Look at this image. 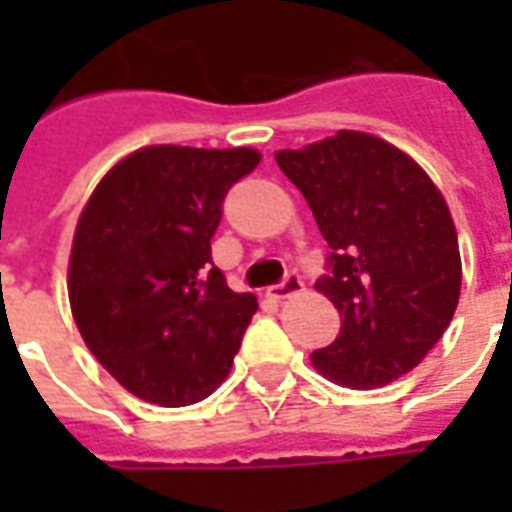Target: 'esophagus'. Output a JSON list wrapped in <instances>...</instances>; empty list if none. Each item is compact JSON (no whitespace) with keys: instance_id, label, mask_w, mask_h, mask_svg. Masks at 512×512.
<instances>
[{"instance_id":"1","label":"esophagus","mask_w":512,"mask_h":512,"mask_svg":"<svg viewBox=\"0 0 512 512\" xmlns=\"http://www.w3.org/2000/svg\"><path fill=\"white\" fill-rule=\"evenodd\" d=\"M301 290H304V282H301L299 274H288V277H285V282H279V285H274V288H268V299L285 301V299H290V296L301 293Z\"/></svg>"}]
</instances>
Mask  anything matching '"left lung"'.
Listing matches in <instances>:
<instances>
[{"mask_svg":"<svg viewBox=\"0 0 512 512\" xmlns=\"http://www.w3.org/2000/svg\"><path fill=\"white\" fill-rule=\"evenodd\" d=\"M332 249L318 279L340 334L312 367L351 389L411 373L447 332L461 299V252L447 200L414 158L365 131L277 150Z\"/></svg>","mask_w":512,"mask_h":512,"instance_id":"1","label":"left lung"}]
</instances>
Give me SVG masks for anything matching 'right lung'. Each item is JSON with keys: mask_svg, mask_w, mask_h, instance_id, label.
Listing matches in <instances>:
<instances>
[{"mask_svg": "<svg viewBox=\"0 0 512 512\" xmlns=\"http://www.w3.org/2000/svg\"><path fill=\"white\" fill-rule=\"evenodd\" d=\"M255 147H139L84 202L68 299L79 334L117 384L164 408L191 406L230 376L255 293L213 266L211 238Z\"/></svg>", "mask_w": 512, "mask_h": 512, "instance_id": "obj_1", "label": "right lung"}]
</instances>
